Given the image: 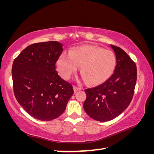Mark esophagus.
Wrapping results in <instances>:
<instances>
[{
    "instance_id": "1",
    "label": "esophagus",
    "mask_w": 154,
    "mask_h": 154,
    "mask_svg": "<svg viewBox=\"0 0 154 154\" xmlns=\"http://www.w3.org/2000/svg\"><path fill=\"white\" fill-rule=\"evenodd\" d=\"M73 89H74V92L76 93L77 92H78V91H79V90H82V88H79V87H78V86H76V85H74Z\"/></svg>"
}]
</instances>
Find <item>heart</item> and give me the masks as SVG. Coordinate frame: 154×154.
<instances>
[{
	"label": "heart",
	"mask_w": 154,
	"mask_h": 154,
	"mask_svg": "<svg viewBox=\"0 0 154 154\" xmlns=\"http://www.w3.org/2000/svg\"><path fill=\"white\" fill-rule=\"evenodd\" d=\"M116 64L113 51L87 45L74 48L70 54H62L57 62V68L61 76L68 79L82 66L83 79L92 85H99L111 77Z\"/></svg>",
	"instance_id": "obj_1"
}]
</instances>
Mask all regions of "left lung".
<instances>
[{"label":"left lung","instance_id":"obj_1","mask_svg":"<svg viewBox=\"0 0 154 154\" xmlns=\"http://www.w3.org/2000/svg\"><path fill=\"white\" fill-rule=\"evenodd\" d=\"M116 57L113 75L102 84L85 90L86 99L83 109L88 116L99 122L116 118L131 102L136 85L135 62L123 49L111 45Z\"/></svg>","mask_w":154,"mask_h":154}]
</instances>
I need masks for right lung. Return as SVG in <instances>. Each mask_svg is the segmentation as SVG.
I'll return each instance as SVG.
<instances>
[{"mask_svg": "<svg viewBox=\"0 0 154 154\" xmlns=\"http://www.w3.org/2000/svg\"><path fill=\"white\" fill-rule=\"evenodd\" d=\"M62 51V45L57 41L34 43L21 52L13 63L15 98L38 120L58 118L74 93L71 83L62 79L56 70Z\"/></svg>", "mask_w": 154, "mask_h": 154, "instance_id": "obj_1", "label": "right lung"}]
</instances>
